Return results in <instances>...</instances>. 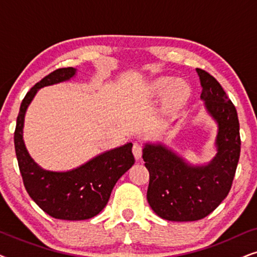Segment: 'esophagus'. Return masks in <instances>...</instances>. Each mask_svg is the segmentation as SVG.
<instances>
[{"mask_svg":"<svg viewBox=\"0 0 257 257\" xmlns=\"http://www.w3.org/2000/svg\"><path fill=\"white\" fill-rule=\"evenodd\" d=\"M132 152H133V156L137 160H139L140 158H142V154H143V145L140 143H135L133 144V147H132Z\"/></svg>","mask_w":257,"mask_h":257,"instance_id":"esophagus-1","label":"esophagus"}]
</instances>
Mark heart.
I'll list each match as a JSON object with an SVG mask.
<instances>
[{"instance_id":"obj_1","label":"heart","mask_w":257,"mask_h":257,"mask_svg":"<svg viewBox=\"0 0 257 257\" xmlns=\"http://www.w3.org/2000/svg\"><path fill=\"white\" fill-rule=\"evenodd\" d=\"M167 90L166 93V101L170 106H174L180 103V101L186 97L187 93V85L182 80H172L168 77H161L153 80L149 86V92L154 96L163 94Z\"/></svg>"}]
</instances>
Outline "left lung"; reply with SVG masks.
I'll return each mask as SVG.
<instances>
[{"label": "left lung", "instance_id": "obj_1", "mask_svg": "<svg viewBox=\"0 0 257 257\" xmlns=\"http://www.w3.org/2000/svg\"><path fill=\"white\" fill-rule=\"evenodd\" d=\"M201 99L217 122L216 156L207 165L194 166L163 144H146L143 159L150 172L147 201L161 219L196 221L213 212L228 195L240 159V124L234 104L220 83L196 69Z\"/></svg>", "mask_w": 257, "mask_h": 257}]
</instances>
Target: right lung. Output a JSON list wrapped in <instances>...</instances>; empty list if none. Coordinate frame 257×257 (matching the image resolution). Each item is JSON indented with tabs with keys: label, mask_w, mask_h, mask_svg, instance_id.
Listing matches in <instances>:
<instances>
[{
	"label": "right lung",
	"mask_w": 257,
	"mask_h": 257,
	"mask_svg": "<svg viewBox=\"0 0 257 257\" xmlns=\"http://www.w3.org/2000/svg\"><path fill=\"white\" fill-rule=\"evenodd\" d=\"M76 71L73 68L57 69L35 84L22 100L14 133L16 158L28 194L50 216L70 221L91 219L99 214L115 182L135 164L132 143L106 151L68 172L45 171L28 153L23 142L24 115L35 94L41 87L71 79Z\"/></svg>",
	"instance_id": "right-lung-1"
}]
</instances>
